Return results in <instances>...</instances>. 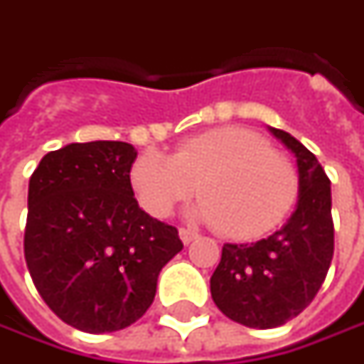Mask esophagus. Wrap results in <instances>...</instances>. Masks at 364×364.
<instances>
[{
    "label": "esophagus",
    "instance_id": "1",
    "mask_svg": "<svg viewBox=\"0 0 364 364\" xmlns=\"http://www.w3.org/2000/svg\"><path fill=\"white\" fill-rule=\"evenodd\" d=\"M179 237H181L183 244H191L193 240L199 237V233L193 232V230H187V228H181V230H179Z\"/></svg>",
    "mask_w": 364,
    "mask_h": 364
}]
</instances>
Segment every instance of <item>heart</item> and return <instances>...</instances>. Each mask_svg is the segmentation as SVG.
<instances>
[{
  "label": "heart",
  "instance_id": "obj_1",
  "mask_svg": "<svg viewBox=\"0 0 364 364\" xmlns=\"http://www.w3.org/2000/svg\"><path fill=\"white\" fill-rule=\"evenodd\" d=\"M129 181L141 205L155 218L197 191L203 195L189 215L220 228L233 240L274 230L298 193L292 161L244 127H220L183 141L173 155L149 149L132 161Z\"/></svg>",
  "mask_w": 364,
  "mask_h": 364
}]
</instances>
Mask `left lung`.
Listing matches in <instances>:
<instances>
[{
	"label": "left lung",
	"mask_w": 364,
	"mask_h": 364,
	"mask_svg": "<svg viewBox=\"0 0 364 364\" xmlns=\"http://www.w3.org/2000/svg\"><path fill=\"white\" fill-rule=\"evenodd\" d=\"M268 131L296 157L294 211L259 242L223 245L209 280L215 306L250 328H276L298 316L320 290L334 252L331 181L322 165L290 132Z\"/></svg>",
	"instance_id": "8db88e82"
}]
</instances>
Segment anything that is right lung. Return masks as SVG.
Instances as JSON below:
<instances>
[{"instance_id": "add662e5", "label": "right lung", "mask_w": 364, "mask_h": 364, "mask_svg": "<svg viewBox=\"0 0 364 364\" xmlns=\"http://www.w3.org/2000/svg\"><path fill=\"white\" fill-rule=\"evenodd\" d=\"M136 149L70 143L48 153L28 189L26 264L40 296L82 332L122 331L153 304L163 266L183 250L173 225L134 199Z\"/></svg>"}]
</instances>
